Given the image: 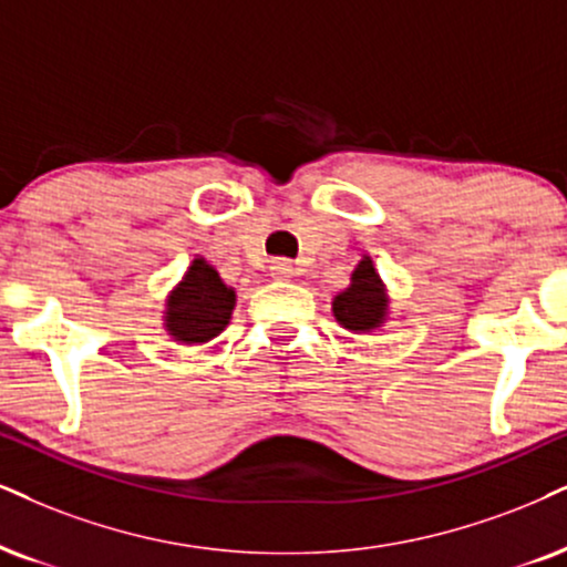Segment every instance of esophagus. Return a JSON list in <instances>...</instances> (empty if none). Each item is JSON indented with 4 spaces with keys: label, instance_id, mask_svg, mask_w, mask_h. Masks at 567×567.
Instances as JSON below:
<instances>
[{
    "label": "esophagus",
    "instance_id": "34e87169",
    "mask_svg": "<svg viewBox=\"0 0 567 567\" xmlns=\"http://www.w3.org/2000/svg\"><path fill=\"white\" fill-rule=\"evenodd\" d=\"M270 276L278 278V281H289V278L297 276L295 262H289V260H276V262L270 265Z\"/></svg>",
    "mask_w": 567,
    "mask_h": 567
}]
</instances>
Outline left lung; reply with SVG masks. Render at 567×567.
<instances>
[{
  "label": "left lung",
  "mask_w": 567,
  "mask_h": 567,
  "mask_svg": "<svg viewBox=\"0 0 567 567\" xmlns=\"http://www.w3.org/2000/svg\"><path fill=\"white\" fill-rule=\"evenodd\" d=\"M331 310H333V318L339 320V326H344L347 331H354V333H370L386 323L389 318L386 286H383L379 270H375V265L368 255L362 257L358 268L352 270V278H349L347 289L333 297Z\"/></svg>",
  "instance_id": "obj_1"
}]
</instances>
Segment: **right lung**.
I'll return each mask as SVG.
<instances>
[{
  "mask_svg": "<svg viewBox=\"0 0 567 567\" xmlns=\"http://www.w3.org/2000/svg\"><path fill=\"white\" fill-rule=\"evenodd\" d=\"M236 291L205 257H194L176 289L165 299V331L178 344H207L226 331L234 316Z\"/></svg>",
  "mask_w": 567,
  "mask_h": 567,
  "instance_id": "obj_1",
  "label": "right lung"
}]
</instances>
